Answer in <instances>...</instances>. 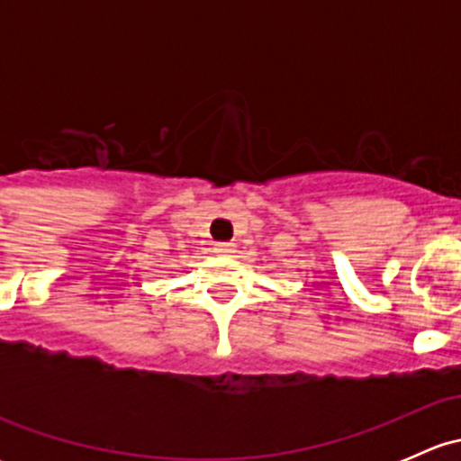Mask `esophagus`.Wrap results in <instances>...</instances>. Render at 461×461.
I'll use <instances>...</instances> for the list:
<instances>
[{"mask_svg": "<svg viewBox=\"0 0 461 461\" xmlns=\"http://www.w3.org/2000/svg\"><path fill=\"white\" fill-rule=\"evenodd\" d=\"M213 249H216V254H222V257H231V254L236 252V245L234 243H218Z\"/></svg>", "mask_w": 461, "mask_h": 461, "instance_id": "1", "label": "esophagus"}]
</instances>
